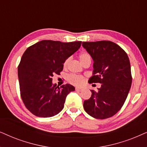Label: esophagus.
Wrapping results in <instances>:
<instances>
[{"instance_id": "obj_1", "label": "esophagus", "mask_w": 147, "mask_h": 147, "mask_svg": "<svg viewBox=\"0 0 147 147\" xmlns=\"http://www.w3.org/2000/svg\"><path fill=\"white\" fill-rule=\"evenodd\" d=\"M75 90L77 91H81L82 90H83V89H82V88H81V87H76Z\"/></svg>"}]
</instances>
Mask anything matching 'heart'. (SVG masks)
I'll list each match as a JSON object with an SVG mask.
<instances>
[{
	"label": "heart",
	"instance_id": "1",
	"mask_svg": "<svg viewBox=\"0 0 147 147\" xmlns=\"http://www.w3.org/2000/svg\"><path fill=\"white\" fill-rule=\"evenodd\" d=\"M79 58L80 61H81L82 64H83L85 60H87L88 59L91 60V56H90L89 54H88L87 52H82V53L79 54ZM70 60V58H67L65 60H64L63 63V67L64 68H67L68 64H69ZM67 80L70 83L72 84V85L79 86V85H81L82 84L84 83V81H85V78L81 75L71 74V75H69L68 76Z\"/></svg>",
	"mask_w": 147,
	"mask_h": 147
}]
</instances>
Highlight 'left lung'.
Wrapping results in <instances>:
<instances>
[{
  "instance_id": "obj_1",
  "label": "left lung",
  "mask_w": 147,
  "mask_h": 147,
  "mask_svg": "<svg viewBox=\"0 0 147 147\" xmlns=\"http://www.w3.org/2000/svg\"><path fill=\"white\" fill-rule=\"evenodd\" d=\"M93 60L90 83H100L98 91L83 103L86 112L96 119H106L120 110L132 84L130 60L123 49L110 41L83 42Z\"/></svg>"
}]
</instances>
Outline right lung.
Returning a JSON list of instances; mask_svg holds the SVG:
<instances>
[{"label":"right lung","mask_w":147,"mask_h":147,"mask_svg":"<svg viewBox=\"0 0 147 147\" xmlns=\"http://www.w3.org/2000/svg\"><path fill=\"white\" fill-rule=\"evenodd\" d=\"M81 44L42 40L25 51L18 66L20 94L25 106L35 116L49 118L63 109L66 96L75 89L69 84L53 85L52 77L60 75L64 60Z\"/></svg>","instance_id":"add662e5"}]
</instances>
